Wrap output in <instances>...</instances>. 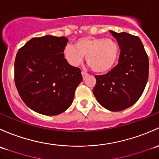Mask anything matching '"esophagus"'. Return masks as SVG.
Here are the masks:
<instances>
[{"label":"esophagus","instance_id":"34e87169","mask_svg":"<svg viewBox=\"0 0 159 159\" xmlns=\"http://www.w3.org/2000/svg\"><path fill=\"white\" fill-rule=\"evenodd\" d=\"M82 76H83V80H85L86 79V77H87L88 76H89V74H88V73H85V72H82Z\"/></svg>","mask_w":159,"mask_h":159}]
</instances>
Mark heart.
<instances>
[{
	"label": "heart",
	"mask_w": 159,
	"mask_h": 159,
	"mask_svg": "<svg viewBox=\"0 0 159 159\" xmlns=\"http://www.w3.org/2000/svg\"><path fill=\"white\" fill-rule=\"evenodd\" d=\"M119 53V46L115 40L97 37H82L74 47L66 46L63 56L72 66H77L86 57L87 64L98 73L110 71L115 66Z\"/></svg>",
	"instance_id": "b5f03b06"
}]
</instances>
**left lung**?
Masks as SVG:
<instances>
[{"label":"left lung","mask_w":159,"mask_h":159,"mask_svg":"<svg viewBox=\"0 0 159 159\" xmlns=\"http://www.w3.org/2000/svg\"><path fill=\"white\" fill-rule=\"evenodd\" d=\"M109 32L120 48L119 62L105 75H96L93 94L106 109L124 110L138 101L148 78V57L139 37L128 33Z\"/></svg>","instance_id":"1"}]
</instances>
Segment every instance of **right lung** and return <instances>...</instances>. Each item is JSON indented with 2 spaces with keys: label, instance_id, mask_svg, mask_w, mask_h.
<instances>
[{
  "label": "right lung",
  "instance_id": "1",
  "mask_svg": "<svg viewBox=\"0 0 159 159\" xmlns=\"http://www.w3.org/2000/svg\"><path fill=\"white\" fill-rule=\"evenodd\" d=\"M67 42L65 37H34L16 55V87L24 103L38 113L56 116L66 111L83 80L80 69L64 58Z\"/></svg>",
  "mask_w": 159,
  "mask_h": 159
}]
</instances>
